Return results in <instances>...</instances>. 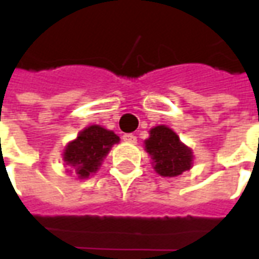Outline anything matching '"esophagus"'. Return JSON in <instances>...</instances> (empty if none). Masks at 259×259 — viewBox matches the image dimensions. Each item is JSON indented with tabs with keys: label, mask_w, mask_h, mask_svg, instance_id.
<instances>
[{
	"label": "esophagus",
	"mask_w": 259,
	"mask_h": 259,
	"mask_svg": "<svg viewBox=\"0 0 259 259\" xmlns=\"http://www.w3.org/2000/svg\"><path fill=\"white\" fill-rule=\"evenodd\" d=\"M126 143H132V144H135V143H137V137H136L135 135H123V137H122Z\"/></svg>",
	"instance_id": "obj_1"
}]
</instances>
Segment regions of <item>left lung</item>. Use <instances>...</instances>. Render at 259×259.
Segmentation results:
<instances>
[{
	"label": "left lung",
	"instance_id": "obj_1",
	"mask_svg": "<svg viewBox=\"0 0 259 259\" xmlns=\"http://www.w3.org/2000/svg\"><path fill=\"white\" fill-rule=\"evenodd\" d=\"M146 151L151 155L152 165L158 175L175 178L193 165V152L180 141L179 136L168 126H155L150 130V137L144 141Z\"/></svg>",
	"mask_w": 259,
	"mask_h": 259
}]
</instances>
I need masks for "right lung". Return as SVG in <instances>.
<instances>
[{
  "mask_svg": "<svg viewBox=\"0 0 259 259\" xmlns=\"http://www.w3.org/2000/svg\"><path fill=\"white\" fill-rule=\"evenodd\" d=\"M116 143L119 137L113 132L91 124L65 147L64 161L73 168L79 179H87L100 169L102 159Z\"/></svg>",
  "mask_w": 259,
  "mask_h": 259,
  "instance_id": "add662e5",
  "label": "right lung"
}]
</instances>
